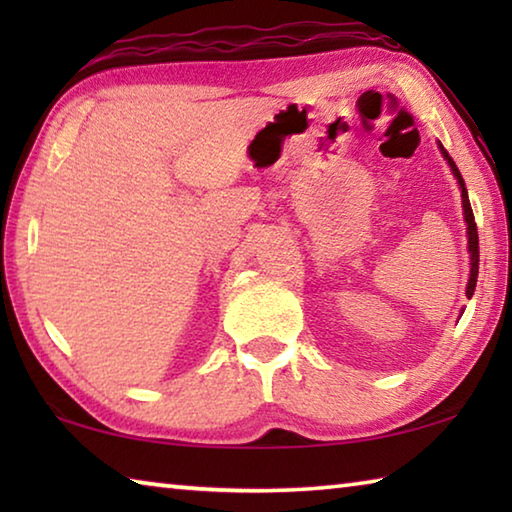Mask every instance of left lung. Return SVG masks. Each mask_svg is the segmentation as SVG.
<instances>
[{
    "label": "left lung",
    "mask_w": 512,
    "mask_h": 512,
    "mask_svg": "<svg viewBox=\"0 0 512 512\" xmlns=\"http://www.w3.org/2000/svg\"><path fill=\"white\" fill-rule=\"evenodd\" d=\"M440 151H443L445 160L449 162V167H452V173L458 180V185H461V198H463V214H465V223H467V248H470V280H467V291L465 296L472 298L474 287H476V277H479V235H476V223H474V214H472V205H470V198H467V189H465V180L461 176V171H458L456 162L449 158V153L443 149V144H440Z\"/></svg>",
    "instance_id": "obj_1"
}]
</instances>
